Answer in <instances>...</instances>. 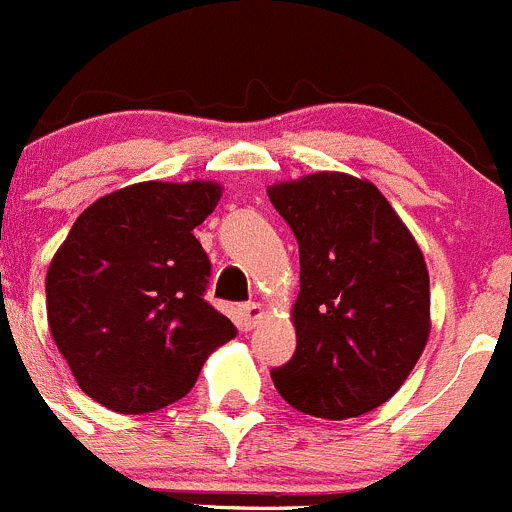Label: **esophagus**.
Segmentation results:
<instances>
[{
	"label": "esophagus",
	"mask_w": 512,
	"mask_h": 512,
	"mask_svg": "<svg viewBox=\"0 0 512 512\" xmlns=\"http://www.w3.org/2000/svg\"><path fill=\"white\" fill-rule=\"evenodd\" d=\"M261 319H264V306L259 301H248V304L241 306V321L246 329H253Z\"/></svg>",
	"instance_id": "34e87169"
}]
</instances>
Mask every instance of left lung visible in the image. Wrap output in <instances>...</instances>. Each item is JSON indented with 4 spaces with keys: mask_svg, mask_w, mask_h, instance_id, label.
Listing matches in <instances>:
<instances>
[{
    "mask_svg": "<svg viewBox=\"0 0 512 512\" xmlns=\"http://www.w3.org/2000/svg\"><path fill=\"white\" fill-rule=\"evenodd\" d=\"M299 243L296 352L271 369L296 410L347 420L387 402L430 337L420 246L369 180L311 173L269 188Z\"/></svg>",
    "mask_w": 512,
    "mask_h": 512,
    "instance_id": "obj_1",
    "label": "left lung"
}]
</instances>
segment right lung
<instances>
[{
    "instance_id": "obj_1",
    "label": "right lung",
    "mask_w": 512,
    "mask_h": 512,
    "mask_svg": "<svg viewBox=\"0 0 512 512\" xmlns=\"http://www.w3.org/2000/svg\"><path fill=\"white\" fill-rule=\"evenodd\" d=\"M221 201L211 180H148L80 213L47 271V321L77 384L120 415L186 397L236 337L213 309L211 261L193 236Z\"/></svg>"
}]
</instances>
